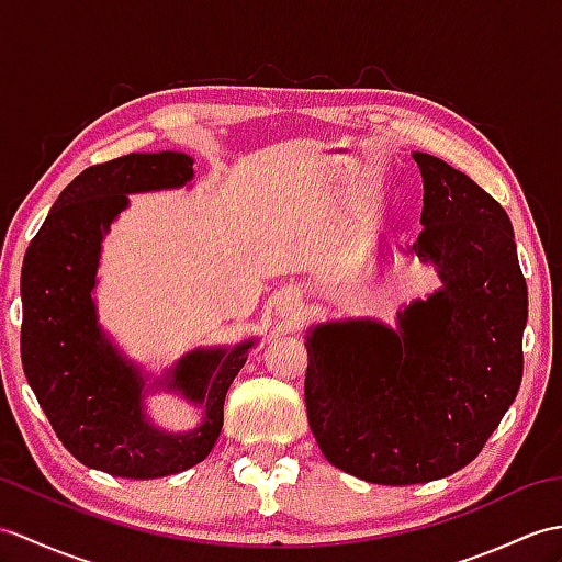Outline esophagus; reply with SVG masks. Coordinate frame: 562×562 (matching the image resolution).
Segmentation results:
<instances>
[{
    "label": "esophagus",
    "mask_w": 562,
    "mask_h": 562,
    "mask_svg": "<svg viewBox=\"0 0 562 562\" xmlns=\"http://www.w3.org/2000/svg\"><path fill=\"white\" fill-rule=\"evenodd\" d=\"M299 311H302V304H299L296 294H290V292L280 294L278 306H276V313H278L280 318H284V321H296V318H299Z\"/></svg>",
    "instance_id": "1"
}]
</instances>
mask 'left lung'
Returning a JSON list of instances; mask_svg holds the SVG:
<instances>
[{
    "label": "left lung",
    "mask_w": 562,
    "mask_h": 562,
    "mask_svg": "<svg viewBox=\"0 0 562 562\" xmlns=\"http://www.w3.org/2000/svg\"><path fill=\"white\" fill-rule=\"evenodd\" d=\"M422 234L409 258L440 284L395 325L340 318L306 330V412L325 460L361 481L409 486L472 462L521 383L527 282L501 203L428 153Z\"/></svg>",
    "instance_id": "8db88e82"
}]
</instances>
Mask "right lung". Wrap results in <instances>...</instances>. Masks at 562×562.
Listing matches in <instances>:
<instances>
[{"mask_svg":"<svg viewBox=\"0 0 562 562\" xmlns=\"http://www.w3.org/2000/svg\"><path fill=\"white\" fill-rule=\"evenodd\" d=\"M193 181L187 153H132L83 169L59 193L21 270V361L43 412L78 462L124 479L187 472L211 454L225 397L258 337L195 347L160 375L128 359L98 318L102 239L128 207V193ZM172 392L202 409L189 431L151 422L147 397Z\"/></svg>","mask_w":562,"mask_h":562,"instance_id":"obj_1","label":"right lung"}]
</instances>
